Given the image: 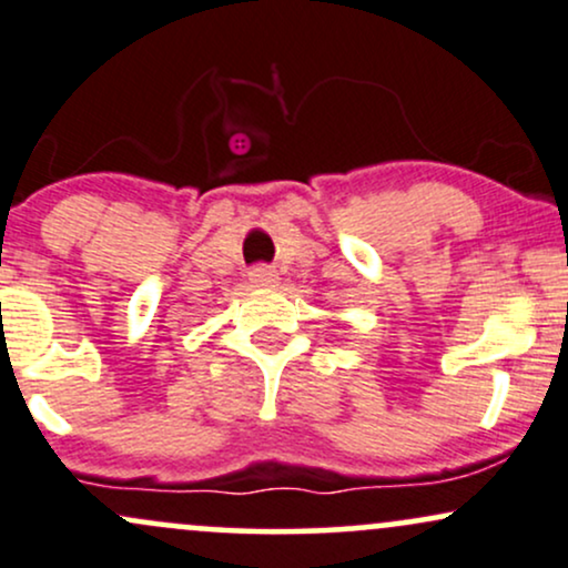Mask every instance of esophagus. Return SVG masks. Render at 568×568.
Instances as JSON below:
<instances>
[{
    "label": "esophagus",
    "instance_id": "obj_1",
    "mask_svg": "<svg viewBox=\"0 0 568 568\" xmlns=\"http://www.w3.org/2000/svg\"><path fill=\"white\" fill-rule=\"evenodd\" d=\"M250 282L255 286H276L278 273L268 268V265H257V268L250 271Z\"/></svg>",
    "mask_w": 568,
    "mask_h": 568
}]
</instances>
